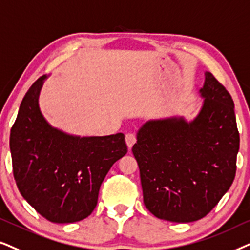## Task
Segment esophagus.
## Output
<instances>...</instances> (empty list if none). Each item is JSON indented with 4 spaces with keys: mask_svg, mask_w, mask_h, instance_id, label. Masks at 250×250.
<instances>
[{
    "mask_svg": "<svg viewBox=\"0 0 250 250\" xmlns=\"http://www.w3.org/2000/svg\"><path fill=\"white\" fill-rule=\"evenodd\" d=\"M125 143H127L128 148L130 149L132 147V145L136 143V135L132 134V132H128V134L125 135Z\"/></svg>",
    "mask_w": 250,
    "mask_h": 250,
    "instance_id": "1",
    "label": "esophagus"
}]
</instances>
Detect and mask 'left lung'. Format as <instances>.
Here are the masks:
<instances>
[{"label":"left lung","mask_w":250,"mask_h":250,"mask_svg":"<svg viewBox=\"0 0 250 250\" xmlns=\"http://www.w3.org/2000/svg\"><path fill=\"white\" fill-rule=\"evenodd\" d=\"M204 99L192 120L152 119L137 131V160L145 207L155 217L189 223L205 217L235 176L239 132L228 90L205 72Z\"/></svg>","instance_id":"8db88e82"}]
</instances>
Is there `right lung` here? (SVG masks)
Here are the masks:
<instances>
[{"label":"right lung","instance_id":"obj_1","mask_svg":"<svg viewBox=\"0 0 250 250\" xmlns=\"http://www.w3.org/2000/svg\"><path fill=\"white\" fill-rule=\"evenodd\" d=\"M36 80L22 99L10 134L13 176L19 192L39 214L59 224L88 217L113 165L127 154L125 135L81 136L52 127L39 105Z\"/></svg>","mask_w":250,"mask_h":250}]
</instances>
